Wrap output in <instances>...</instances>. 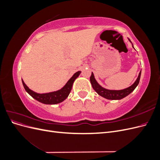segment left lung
<instances>
[{
  "label": "left lung",
  "instance_id": "left-lung-1",
  "mask_svg": "<svg viewBox=\"0 0 160 160\" xmlns=\"http://www.w3.org/2000/svg\"><path fill=\"white\" fill-rule=\"evenodd\" d=\"M129 41L131 42V41L129 39ZM132 47H133V45H132ZM140 77H141V71L139 72L138 77L132 85H131L130 87H129V88H128L126 89H122V90H109V89H105V88H102V87H101L95 80L93 72H92L91 75L90 77V81H91V83L92 85V87H93V89L100 96L103 97V98H104L105 99H108L119 100V99H122L124 98L125 97L128 96L135 89V88H136L138 85L139 84Z\"/></svg>",
  "mask_w": 160,
  "mask_h": 160
}]
</instances>
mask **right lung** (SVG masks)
Here are the masks:
<instances>
[{
  "label": "right lung",
  "instance_id": "1",
  "mask_svg": "<svg viewBox=\"0 0 160 160\" xmlns=\"http://www.w3.org/2000/svg\"><path fill=\"white\" fill-rule=\"evenodd\" d=\"M80 73L81 71L76 72L75 73L72 75L71 78L67 81V83L65 84L63 88H61V89L47 93H37L36 92L33 91L28 88L26 85V84L24 83L22 79V82L24 86V88H25L26 91L31 97H32L34 99L37 100L38 101H39V102L48 105H54L59 103L62 102V101H63L65 99H67L71 91L72 84H73L75 80L79 77Z\"/></svg>",
  "mask_w": 160,
  "mask_h": 160
}]
</instances>
